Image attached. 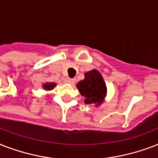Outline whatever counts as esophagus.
Here are the masks:
<instances>
[{
    "label": "esophagus",
    "mask_w": 158,
    "mask_h": 158,
    "mask_svg": "<svg viewBox=\"0 0 158 158\" xmlns=\"http://www.w3.org/2000/svg\"><path fill=\"white\" fill-rule=\"evenodd\" d=\"M75 79H72V78H68V80H67V82H68V84H71V85H73V84L75 83Z\"/></svg>",
    "instance_id": "1"
}]
</instances>
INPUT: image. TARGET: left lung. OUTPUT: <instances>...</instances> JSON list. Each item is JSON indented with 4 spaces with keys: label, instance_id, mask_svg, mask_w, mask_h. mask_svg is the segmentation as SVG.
<instances>
[{
    "label": "left lung",
    "instance_id": "8db88e82",
    "mask_svg": "<svg viewBox=\"0 0 158 158\" xmlns=\"http://www.w3.org/2000/svg\"><path fill=\"white\" fill-rule=\"evenodd\" d=\"M84 75L85 78L77 82L76 86L85 97V104L100 106L107 95V87L102 76L96 69L89 71Z\"/></svg>",
    "mask_w": 158,
    "mask_h": 158
}]
</instances>
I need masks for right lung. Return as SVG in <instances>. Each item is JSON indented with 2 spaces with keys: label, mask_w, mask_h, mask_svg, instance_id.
Listing matches in <instances>:
<instances>
[{
  "label": "right lung",
  "mask_w": 158,
  "mask_h": 158,
  "mask_svg": "<svg viewBox=\"0 0 158 158\" xmlns=\"http://www.w3.org/2000/svg\"><path fill=\"white\" fill-rule=\"evenodd\" d=\"M56 85H57V84L55 82H46L43 85V88L45 90H52Z\"/></svg>",
  "instance_id": "right-lung-1"
}]
</instances>
